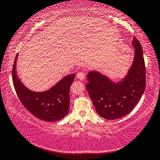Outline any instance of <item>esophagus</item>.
Instances as JSON below:
<instances>
[{
  "label": "esophagus",
  "mask_w": 160,
  "mask_h": 160,
  "mask_svg": "<svg viewBox=\"0 0 160 160\" xmlns=\"http://www.w3.org/2000/svg\"><path fill=\"white\" fill-rule=\"evenodd\" d=\"M77 78H78L80 80H83L84 79H85V71H80V72H78L77 73Z\"/></svg>",
  "instance_id": "esophagus-1"
}]
</instances>
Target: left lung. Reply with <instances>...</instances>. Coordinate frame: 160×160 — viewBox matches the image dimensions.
I'll return each instance as SVG.
<instances>
[{
  "label": "left lung",
  "mask_w": 160,
  "mask_h": 160,
  "mask_svg": "<svg viewBox=\"0 0 160 160\" xmlns=\"http://www.w3.org/2000/svg\"><path fill=\"white\" fill-rule=\"evenodd\" d=\"M135 49L133 63L125 77L115 82L98 71H90L86 85L97 112L106 120H116L128 115L138 103L146 89V67L143 50L133 37Z\"/></svg>",
  "instance_id": "8db88e82"
}]
</instances>
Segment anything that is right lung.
Returning <instances> with one entry per match:
<instances>
[{"instance_id": "right-lung-1", "label": "right lung", "mask_w": 160, "mask_h": 160, "mask_svg": "<svg viewBox=\"0 0 160 160\" xmlns=\"http://www.w3.org/2000/svg\"><path fill=\"white\" fill-rule=\"evenodd\" d=\"M17 54L12 68V81L17 96L26 108L40 120L54 122L65 117L69 110V90L75 73L68 75L47 91H31L23 85L17 75Z\"/></svg>"}]
</instances>
